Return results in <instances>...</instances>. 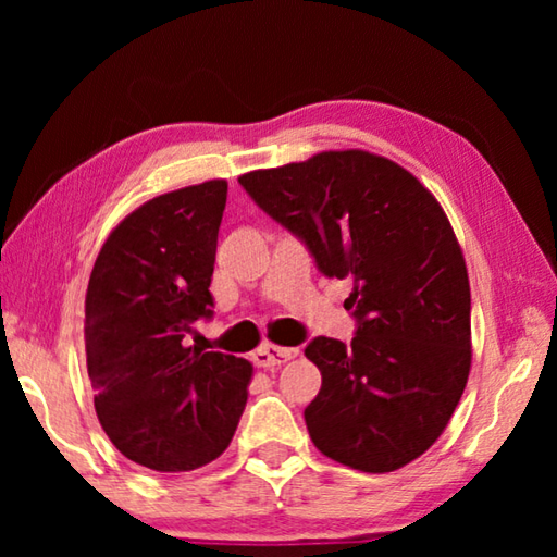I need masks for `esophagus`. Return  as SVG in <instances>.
Wrapping results in <instances>:
<instances>
[{"label": "esophagus", "mask_w": 557, "mask_h": 557, "mask_svg": "<svg viewBox=\"0 0 557 557\" xmlns=\"http://www.w3.org/2000/svg\"><path fill=\"white\" fill-rule=\"evenodd\" d=\"M299 348H287V346H275V344H262L256 354H252V363L260 366V369H275L282 366L289 358H295Z\"/></svg>", "instance_id": "obj_1"}]
</instances>
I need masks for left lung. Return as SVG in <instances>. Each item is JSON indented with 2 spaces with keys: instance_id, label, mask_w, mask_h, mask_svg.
<instances>
[{
  "instance_id": "1",
  "label": "left lung",
  "mask_w": 557,
  "mask_h": 557,
  "mask_svg": "<svg viewBox=\"0 0 557 557\" xmlns=\"http://www.w3.org/2000/svg\"><path fill=\"white\" fill-rule=\"evenodd\" d=\"M326 277H348L351 344L317 336L322 391L305 420L314 447L369 474L435 445L471 369L467 262L440 201L391 159L338 149L238 176Z\"/></svg>"
}]
</instances>
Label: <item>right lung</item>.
<instances>
[{
    "label": "right lung",
    "instance_id": "right-lung-1",
    "mask_svg": "<svg viewBox=\"0 0 557 557\" xmlns=\"http://www.w3.org/2000/svg\"><path fill=\"white\" fill-rule=\"evenodd\" d=\"M225 178L154 196L112 228L86 292V358L102 430L154 471H191L231 445L248 400L245 358L188 346L213 312Z\"/></svg>",
    "mask_w": 557,
    "mask_h": 557
}]
</instances>
